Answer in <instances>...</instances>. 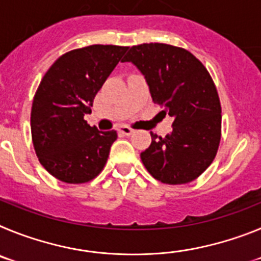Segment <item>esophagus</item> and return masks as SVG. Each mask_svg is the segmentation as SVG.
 <instances>
[{
    "label": "esophagus",
    "instance_id": "1",
    "mask_svg": "<svg viewBox=\"0 0 261 261\" xmlns=\"http://www.w3.org/2000/svg\"><path fill=\"white\" fill-rule=\"evenodd\" d=\"M117 130H119L120 133H123V135H126V136L132 135V133L135 132V129L130 128V126H128V125H121V126H119V129H117Z\"/></svg>",
    "mask_w": 261,
    "mask_h": 261
}]
</instances>
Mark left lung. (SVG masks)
<instances>
[{"label":"left lung","instance_id":"1","mask_svg":"<svg viewBox=\"0 0 261 261\" xmlns=\"http://www.w3.org/2000/svg\"><path fill=\"white\" fill-rule=\"evenodd\" d=\"M121 61L141 70L161 114L174 119L166 137L150 133L142 163L161 183L193 181L213 162L221 141L220 96L209 71L190 50L163 43L133 45Z\"/></svg>","mask_w":261,"mask_h":261}]
</instances>
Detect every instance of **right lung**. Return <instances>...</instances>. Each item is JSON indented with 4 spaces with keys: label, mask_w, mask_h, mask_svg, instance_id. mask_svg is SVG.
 Returning <instances> with one entry per match:
<instances>
[{
    "label": "right lung",
    "mask_w": 261,
    "mask_h": 261,
    "mask_svg": "<svg viewBox=\"0 0 261 261\" xmlns=\"http://www.w3.org/2000/svg\"><path fill=\"white\" fill-rule=\"evenodd\" d=\"M128 47L94 44L60 56L41 78L31 108V137L41 166L68 184L98 176L116 130L99 132L84 116Z\"/></svg>",
    "instance_id": "obj_1"
}]
</instances>
